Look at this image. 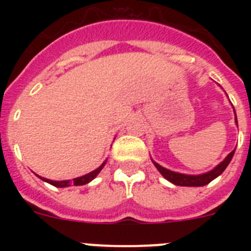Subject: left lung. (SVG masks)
Instances as JSON below:
<instances>
[{"mask_svg":"<svg viewBox=\"0 0 251 251\" xmlns=\"http://www.w3.org/2000/svg\"><path fill=\"white\" fill-rule=\"evenodd\" d=\"M235 113V109H234ZM235 123L238 126V119H236V113H235ZM235 150L231 151V152L225 157L223 162H220L219 165L216 166L215 168H212L211 171H208V172H205V174L201 175H186V174H178V172H175V171L167 170V168L162 167L161 165H158L157 162L153 161V165L156 166L157 170L159 171V174L162 176L165 177L167 181H170L171 183H174V185L177 186H187V187H200V186H205L207 183H210L212 179H215L216 177L220 176L223 174L225 168L229 166L230 161L232 159V156H234Z\"/></svg>","mask_w":251,"mask_h":251,"instance_id":"1","label":"left lung"}]
</instances>
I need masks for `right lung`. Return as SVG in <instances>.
Listing matches in <instances>:
<instances>
[{
    "label": "right lung",
    "mask_w": 251,
    "mask_h": 251,
    "mask_svg": "<svg viewBox=\"0 0 251 251\" xmlns=\"http://www.w3.org/2000/svg\"><path fill=\"white\" fill-rule=\"evenodd\" d=\"M106 161L108 159H105V161L101 163L100 166H99L97 170L92 171V172H89V174L84 175V176H80V177H76V178H73V181H70V179H64V181H52V179H49V178H44V177H40V178L43 179V181H45V182L50 183V185L55 186V187H69L70 185H74V186H81V185H86V183H89L90 181H93V179L95 178V177L98 176L99 172H100L101 170H103V167L105 166Z\"/></svg>",
    "instance_id": "right-lung-1"
}]
</instances>
